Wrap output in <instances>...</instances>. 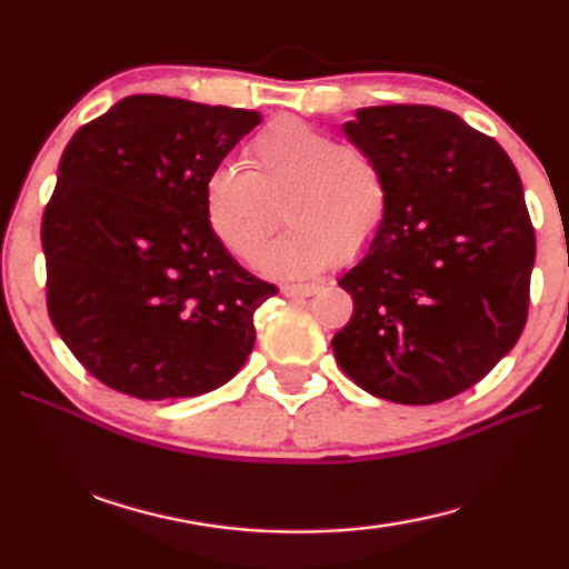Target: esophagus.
Segmentation results:
<instances>
[{"instance_id": "esophagus-1", "label": "esophagus", "mask_w": 569, "mask_h": 569, "mask_svg": "<svg viewBox=\"0 0 569 569\" xmlns=\"http://www.w3.org/2000/svg\"><path fill=\"white\" fill-rule=\"evenodd\" d=\"M321 286L319 283H286L281 288V293L288 298H308L313 293H319Z\"/></svg>"}]
</instances>
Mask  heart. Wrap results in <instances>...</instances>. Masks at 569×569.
<instances>
[{
  "instance_id": "obj_1",
  "label": "heart",
  "mask_w": 569,
  "mask_h": 569,
  "mask_svg": "<svg viewBox=\"0 0 569 569\" xmlns=\"http://www.w3.org/2000/svg\"><path fill=\"white\" fill-rule=\"evenodd\" d=\"M248 166L223 162L208 172L206 220L228 253L250 263L281 223L283 203L291 228L261 258L263 271L276 278L359 261L387 226L391 190L379 160L303 120L266 124L250 140Z\"/></svg>"
}]
</instances>
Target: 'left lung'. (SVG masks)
I'll return each instance as SVG.
<instances>
[{
  "label": "left lung",
  "mask_w": 569,
  "mask_h": 569,
  "mask_svg": "<svg viewBox=\"0 0 569 569\" xmlns=\"http://www.w3.org/2000/svg\"><path fill=\"white\" fill-rule=\"evenodd\" d=\"M343 132L387 172L391 210L339 281L353 316L331 341L336 361L379 399L457 397L527 323L535 228L522 180L497 140L431 104L361 108Z\"/></svg>",
  "instance_id": "obj_1"
}]
</instances>
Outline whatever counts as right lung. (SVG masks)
<instances>
[{
	"instance_id": "right-lung-1",
	"label": "right lung",
	"mask_w": 569,
	"mask_h": 569,
	"mask_svg": "<svg viewBox=\"0 0 569 569\" xmlns=\"http://www.w3.org/2000/svg\"><path fill=\"white\" fill-rule=\"evenodd\" d=\"M261 122L253 110L130 94L82 124L42 216L47 311L104 387L134 399L223 387L278 293L218 243L208 172Z\"/></svg>"
}]
</instances>
